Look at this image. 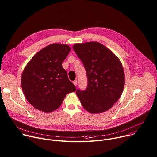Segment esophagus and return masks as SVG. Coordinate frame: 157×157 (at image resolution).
I'll return each instance as SVG.
<instances>
[{
  "label": "esophagus",
  "mask_w": 157,
  "mask_h": 157,
  "mask_svg": "<svg viewBox=\"0 0 157 157\" xmlns=\"http://www.w3.org/2000/svg\"><path fill=\"white\" fill-rule=\"evenodd\" d=\"M73 82V84H75V86H77V84H78V81H77L76 79V80H75V81H74Z\"/></svg>",
  "instance_id": "obj_1"
}]
</instances>
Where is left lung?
<instances>
[{"label":"left lung","instance_id":"obj_1","mask_svg":"<svg viewBox=\"0 0 157 157\" xmlns=\"http://www.w3.org/2000/svg\"><path fill=\"white\" fill-rule=\"evenodd\" d=\"M86 71L87 86L76 94L81 105L91 113H100L112 108L121 95L124 73L118 58L97 42L73 46Z\"/></svg>","mask_w":157,"mask_h":157}]
</instances>
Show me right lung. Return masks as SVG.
Listing matches in <instances>:
<instances>
[{"label": "right lung", "instance_id": "obj_1", "mask_svg": "<svg viewBox=\"0 0 157 157\" xmlns=\"http://www.w3.org/2000/svg\"><path fill=\"white\" fill-rule=\"evenodd\" d=\"M70 50L68 45L50 44L38 52L25 67L21 87L35 109L53 112L61 105L67 94L76 91L62 65Z\"/></svg>", "mask_w": 157, "mask_h": 157}]
</instances>
